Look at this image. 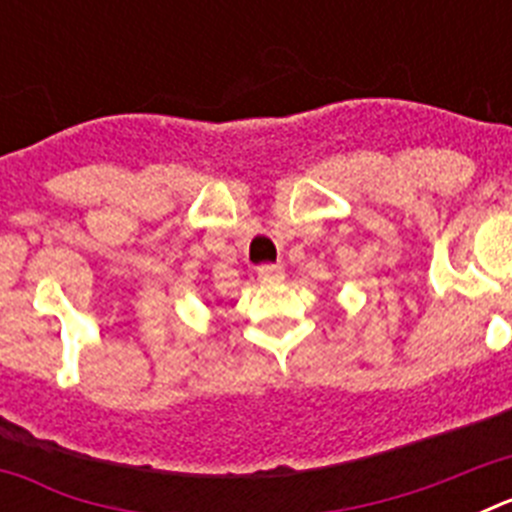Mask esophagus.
I'll use <instances>...</instances> for the list:
<instances>
[{"mask_svg": "<svg viewBox=\"0 0 512 512\" xmlns=\"http://www.w3.org/2000/svg\"><path fill=\"white\" fill-rule=\"evenodd\" d=\"M259 279L264 284H277L284 279V266L279 264H264L259 266Z\"/></svg>", "mask_w": 512, "mask_h": 512, "instance_id": "34e87169", "label": "esophagus"}]
</instances>
